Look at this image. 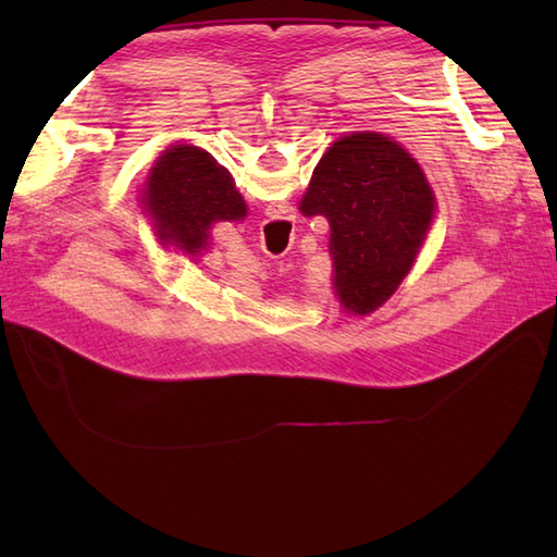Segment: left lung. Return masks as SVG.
<instances>
[{"label":"left lung","instance_id":"obj_1","mask_svg":"<svg viewBox=\"0 0 557 557\" xmlns=\"http://www.w3.org/2000/svg\"><path fill=\"white\" fill-rule=\"evenodd\" d=\"M299 210L327 220L337 299L347 313L369 315L393 297L417 260L435 196L397 140L357 132L325 150Z\"/></svg>","mask_w":557,"mask_h":557}]
</instances>
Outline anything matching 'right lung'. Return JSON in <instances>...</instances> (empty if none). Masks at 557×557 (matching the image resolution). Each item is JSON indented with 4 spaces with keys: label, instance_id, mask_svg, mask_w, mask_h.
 Listing matches in <instances>:
<instances>
[{
    "label": "right lung",
    "instance_id": "add662e5",
    "mask_svg": "<svg viewBox=\"0 0 557 557\" xmlns=\"http://www.w3.org/2000/svg\"><path fill=\"white\" fill-rule=\"evenodd\" d=\"M144 206L162 246L198 258L215 222L246 218V200L227 168L196 146H172L158 158L144 188Z\"/></svg>",
    "mask_w": 557,
    "mask_h": 557
}]
</instances>
